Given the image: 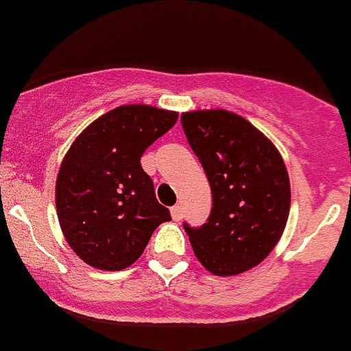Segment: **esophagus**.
<instances>
[{"instance_id":"esophagus-1","label":"esophagus","mask_w":351,"mask_h":351,"mask_svg":"<svg viewBox=\"0 0 351 351\" xmlns=\"http://www.w3.org/2000/svg\"><path fill=\"white\" fill-rule=\"evenodd\" d=\"M170 212H172L173 221H181V219H183V206H181V204H173L172 208H170Z\"/></svg>"}]
</instances>
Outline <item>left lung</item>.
Returning a JSON list of instances; mask_svg holds the SVG:
<instances>
[{"label": "left lung", "instance_id": "left-lung-1", "mask_svg": "<svg viewBox=\"0 0 351 351\" xmlns=\"http://www.w3.org/2000/svg\"><path fill=\"white\" fill-rule=\"evenodd\" d=\"M181 125L212 190L206 223H183L193 254L215 276L250 270L287 226L290 181L281 154L234 112H189Z\"/></svg>", "mask_w": 351, "mask_h": 351}]
</instances>
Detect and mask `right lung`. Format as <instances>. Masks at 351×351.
<instances>
[{"instance_id":"obj_1","label":"right lung","mask_w":351,"mask_h":351,"mask_svg":"<svg viewBox=\"0 0 351 351\" xmlns=\"http://www.w3.org/2000/svg\"><path fill=\"white\" fill-rule=\"evenodd\" d=\"M178 121L176 112L117 106L86 128L61 162L56 208L72 250L99 270H123L170 221L141 156Z\"/></svg>"}]
</instances>
